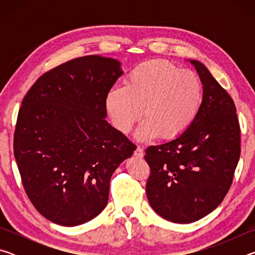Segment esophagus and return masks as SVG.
<instances>
[{
    "instance_id": "esophagus-1",
    "label": "esophagus",
    "mask_w": 255,
    "mask_h": 255,
    "mask_svg": "<svg viewBox=\"0 0 255 255\" xmlns=\"http://www.w3.org/2000/svg\"><path fill=\"white\" fill-rule=\"evenodd\" d=\"M133 155H135V156H137V157H143L144 156V149L141 148L140 146H138V147L135 150V153H133Z\"/></svg>"
}]
</instances>
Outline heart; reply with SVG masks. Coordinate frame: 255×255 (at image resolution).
I'll list each match as a JSON object with an SVG mask.
<instances>
[{
	"mask_svg": "<svg viewBox=\"0 0 255 255\" xmlns=\"http://www.w3.org/2000/svg\"><path fill=\"white\" fill-rule=\"evenodd\" d=\"M204 102V84L195 72L182 70L171 62L154 59L129 72L124 86L112 88L106 109L114 126L129 132L139 118L145 119L136 136L148 140L161 136L178 137L191 126Z\"/></svg>",
	"mask_w": 255,
	"mask_h": 255,
	"instance_id": "b5f03b06",
	"label": "heart"
}]
</instances>
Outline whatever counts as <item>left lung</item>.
<instances>
[{
	"label": "left lung",
	"instance_id": "obj_1",
	"mask_svg": "<svg viewBox=\"0 0 255 255\" xmlns=\"http://www.w3.org/2000/svg\"><path fill=\"white\" fill-rule=\"evenodd\" d=\"M204 84V102L193 124L175 139L149 146L145 159L149 205L166 221H199L221 205L241 155V129L230 94L207 67L190 60Z\"/></svg>",
	"mask_w": 255,
	"mask_h": 255
}]
</instances>
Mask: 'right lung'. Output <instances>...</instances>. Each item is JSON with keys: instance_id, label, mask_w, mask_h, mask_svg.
<instances>
[{"instance_id": "1", "label": "right lung", "mask_w": 255, "mask_h": 255, "mask_svg": "<svg viewBox=\"0 0 255 255\" xmlns=\"http://www.w3.org/2000/svg\"><path fill=\"white\" fill-rule=\"evenodd\" d=\"M122 74L118 60L83 56L44 73L23 98L14 157L28 198L50 222L97 217L112 173L136 149L106 120L107 94Z\"/></svg>"}]
</instances>
